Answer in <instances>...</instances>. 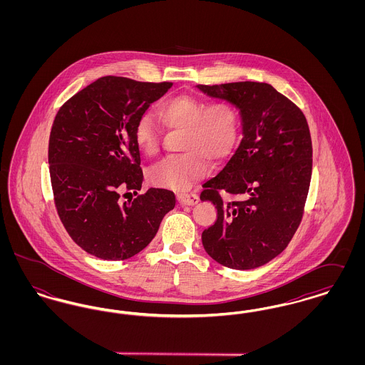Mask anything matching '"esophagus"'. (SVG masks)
<instances>
[{"label":"esophagus","mask_w":365,"mask_h":365,"mask_svg":"<svg viewBox=\"0 0 365 365\" xmlns=\"http://www.w3.org/2000/svg\"><path fill=\"white\" fill-rule=\"evenodd\" d=\"M178 201L180 205H195L200 198L197 194H178Z\"/></svg>","instance_id":"obj_1"}]
</instances>
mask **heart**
Masks as SVG:
<instances>
[{
	"label": "heart",
	"instance_id": "heart-1",
	"mask_svg": "<svg viewBox=\"0 0 365 365\" xmlns=\"http://www.w3.org/2000/svg\"><path fill=\"white\" fill-rule=\"evenodd\" d=\"M158 118L168 128L183 130V155L163 158L152 167L153 185L183 191L208 175L207 160L219 163L231 152L237 137V113L227 103L205 104L190 96H176L158 106ZM161 125L150 115H142L134 137L139 149L155 156L160 150Z\"/></svg>",
	"mask_w": 365,
	"mask_h": 365
}]
</instances>
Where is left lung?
Here are the masks:
<instances>
[{
    "label": "left lung",
    "mask_w": 365,
    "mask_h": 365,
    "mask_svg": "<svg viewBox=\"0 0 365 365\" xmlns=\"http://www.w3.org/2000/svg\"><path fill=\"white\" fill-rule=\"evenodd\" d=\"M197 88L234 105L242 122L235 153L202 186L200 198L217 209L202 245L225 267L253 269L280 255L301 223L312 176L309 127L301 109L268 83ZM220 190L235 198L223 200Z\"/></svg>",
    "instance_id": "1"
}]
</instances>
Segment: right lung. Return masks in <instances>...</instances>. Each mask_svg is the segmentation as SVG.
<instances>
[{
  "mask_svg": "<svg viewBox=\"0 0 365 365\" xmlns=\"http://www.w3.org/2000/svg\"><path fill=\"white\" fill-rule=\"evenodd\" d=\"M173 83L104 76L63 105L49 138V171L57 213L73 242L103 260H125L155 238L175 194L140 190L143 174L134 131L139 118Z\"/></svg>",
  "mask_w": 365,
  "mask_h": 365,
  "instance_id": "add662e5",
  "label": "right lung"
}]
</instances>
